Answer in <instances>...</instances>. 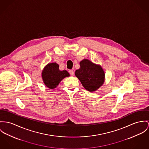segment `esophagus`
I'll return each instance as SVG.
<instances>
[{
  "label": "esophagus",
  "instance_id": "34e87169",
  "mask_svg": "<svg viewBox=\"0 0 149 149\" xmlns=\"http://www.w3.org/2000/svg\"><path fill=\"white\" fill-rule=\"evenodd\" d=\"M69 73H70V75H71V76H73L74 75V70H69Z\"/></svg>",
  "mask_w": 149,
  "mask_h": 149
}]
</instances>
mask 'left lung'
<instances>
[{"label":"left lung","mask_w":149,"mask_h":149,"mask_svg":"<svg viewBox=\"0 0 149 149\" xmlns=\"http://www.w3.org/2000/svg\"><path fill=\"white\" fill-rule=\"evenodd\" d=\"M80 69L75 72V76L87 91H96L104 81L105 74L103 69L86 59L80 62Z\"/></svg>","instance_id":"obj_1"}]
</instances>
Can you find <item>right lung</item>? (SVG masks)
Listing matches in <instances>:
<instances>
[{"label": "right lung", "mask_w": 149, "mask_h": 149, "mask_svg": "<svg viewBox=\"0 0 149 149\" xmlns=\"http://www.w3.org/2000/svg\"><path fill=\"white\" fill-rule=\"evenodd\" d=\"M70 76L66 70L60 71L59 65L56 63H51L47 65L42 72V77L46 87L55 88L59 82L65 77Z\"/></svg>", "instance_id": "right-lung-1"}]
</instances>
